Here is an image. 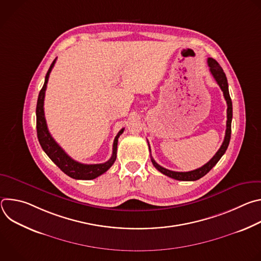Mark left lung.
I'll list each match as a JSON object with an SVG mask.
<instances>
[{
  "mask_svg": "<svg viewBox=\"0 0 261 261\" xmlns=\"http://www.w3.org/2000/svg\"><path fill=\"white\" fill-rule=\"evenodd\" d=\"M207 65L210 67V71L212 73V75L214 76L215 81L217 82V84L219 85V87L221 88L223 95H224V98L226 100L227 103V122H226V132H225V137H224V141H223L221 147L218 150V152L215 154V156L207 162L205 163L203 166L195 169V170H191V171H186V172H179V171H172L169 169H166L162 166H160L158 163H156V161L152 158V163L153 165L163 174L172 177L174 179L177 180H196L199 179L200 177L204 176L217 163L218 161L221 159V157L224 155V153L226 152L229 141H230V135H231V121H232V102H231V98L229 95V91H228V83H227V79L224 71L221 68V66L218 64V62L212 58L207 59ZM150 146V145H148Z\"/></svg>",
  "mask_w": 261,
  "mask_h": 261,
  "instance_id": "left-lung-1",
  "label": "left lung"
}]
</instances>
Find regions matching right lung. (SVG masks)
<instances>
[{
	"instance_id": "add662e5",
	"label": "right lung",
	"mask_w": 261,
	"mask_h": 261,
	"mask_svg": "<svg viewBox=\"0 0 261 261\" xmlns=\"http://www.w3.org/2000/svg\"><path fill=\"white\" fill-rule=\"evenodd\" d=\"M57 58L54 60L53 64L50 65L46 76L44 81V85L39 93L38 101H37V107H36V124H37V136H38V140L40 142L41 147L43 151L46 153V155L50 158V160L67 175H69L72 178L75 179H94L98 177L99 175L106 172L111 165H113L117 158V148H118V139L120 135L124 132V128L120 130L118 135L116 136L114 140L113 145V155L111 158L106 161L105 163L100 164H83L75 160H73L71 157H69L63 148L56 142V140L50 135L46 120L44 116V97H45V91L47 87V82L49 79V74L51 72V69L55 66Z\"/></svg>"
}]
</instances>
